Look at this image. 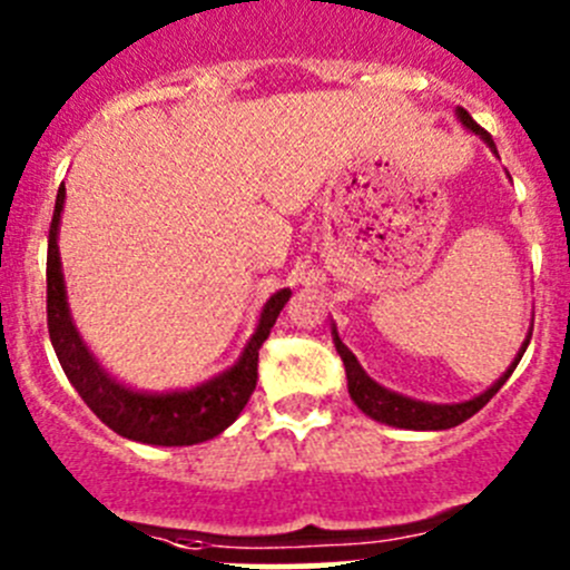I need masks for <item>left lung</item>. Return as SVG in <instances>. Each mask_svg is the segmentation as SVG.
<instances>
[{
    "label": "left lung",
    "instance_id": "8db88e82",
    "mask_svg": "<svg viewBox=\"0 0 570 570\" xmlns=\"http://www.w3.org/2000/svg\"><path fill=\"white\" fill-rule=\"evenodd\" d=\"M458 118H461V124L465 126V129H471L474 135H480L482 140L488 142V148L497 154V146H493L491 135H488L480 124H474V118H471L463 107H458ZM530 336H532V331L527 333L524 344H521V350H519V355H515L513 364L508 366V372H504V375L499 377L491 389H485L482 394H476L474 400L455 402V405H435V402L411 400V396L389 392V389H383L381 383L372 381V377L361 370L358 358H355V355L344 347L342 338H338V333H336V327H333V344H336V353L342 355V361H344V372H347V389H350V396H353L355 405H358L366 416L375 419V422L392 424V428H402V430H450V428H458V424L465 422V419L474 416V413L480 411V407H485L488 402H491V396L497 394L504 383H508V377L513 375V370L519 366L521 355H524L527 344H530Z\"/></svg>",
    "mask_w": 570,
    "mask_h": 570
}]
</instances>
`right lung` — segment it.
I'll return each instance as SVG.
<instances>
[{
	"instance_id": "add662e5",
	"label": "right lung",
	"mask_w": 570,
	"mask_h": 570,
	"mask_svg": "<svg viewBox=\"0 0 570 570\" xmlns=\"http://www.w3.org/2000/svg\"><path fill=\"white\" fill-rule=\"evenodd\" d=\"M62 204H66V187L60 184L49 228V253H46V322H49L51 347L71 386L109 430L140 444L189 446L220 435L248 405L258 377V347L269 336V327L275 325L292 292L281 289L264 303L256 333L232 370L184 392H135L107 375L105 366H99L68 312L60 248H57Z\"/></svg>"
}]
</instances>
